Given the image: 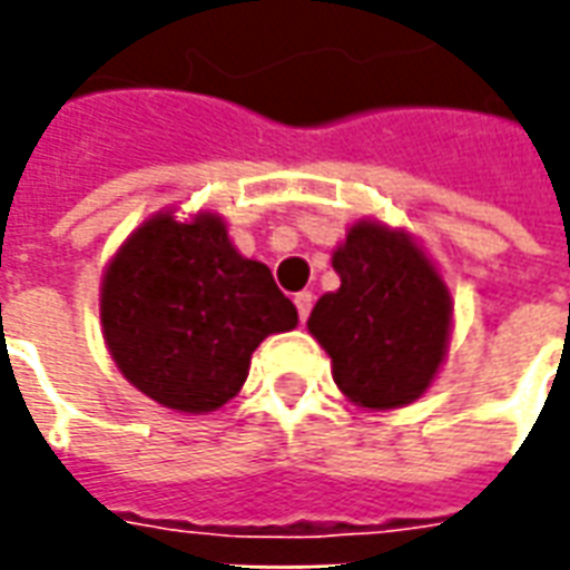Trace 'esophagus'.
<instances>
[{
  "label": "esophagus",
  "instance_id": "esophagus-1",
  "mask_svg": "<svg viewBox=\"0 0 570 570\" xmlns=\"http://www.w3.org/2000/svg\"><path fill=\"white\" fill-rule=\"evenodd\" d=\"M293 302H296V308H298V321L302 323L308 321L311 305H314V296H311L308 289H302V293H296V298H293Z\"/></svg>",
  "mask_w": 570,
  "mask_h": 570
}]
</instances>
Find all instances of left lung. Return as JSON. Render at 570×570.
Instances as JSON below:
<instances>
[{"instance_id": "obj_1", "label": "left lung", "mask_w": 570, "mask_h": 570, "mask_svg": "<svg viewBox=\"0 0 570 570\" xmlns=\"http://www.w3.org/2000/svg\"><path fill=\"white\" fill-rule=\"evenodd\" d=\"M333 268L342 286L317 298L308 333L333 360L338 391L370 412L415 403L452 342L454 302L436 262L403 228L357 219Z\"/></svg>"}]
</instances>
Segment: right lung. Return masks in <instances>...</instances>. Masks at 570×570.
<instances>
[{
	"label": "right lung",
	"instance_id": "obj_1",
	"mask_svg": "<svg viewBox=\"0 0 570 570\" xmlns=\"http://www.w3.org/2000/svg\"><path fill=\"white\" fill-rule=\"evenodd\" d=\"M296 323L268 265L240 256L213 210L151 213L100 281V326L118 372L183 415L225 406L247 382L253 351Z\"/></svg>",
	"mask_w": 570,
	"mask_h": 570
}]
</instances>
